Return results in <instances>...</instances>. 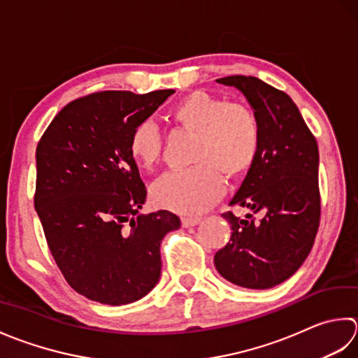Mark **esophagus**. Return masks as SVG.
Returning a JSON list of instances; mask_svg holds the SVG:
<instances>
[{"label":"esophagus","instance_id":"esophagus-1","mask_svg":"<svg viewBox=\"0 0 358 358\" xmlns=\"http://www.w3.org/2000/svg\"><path fill=\"white\" fill-rule=\"evenodd\" d=\"M201 222V217H182V225L184 227H193Z\"/></svg>","mask_w":358,"mask_h":358}]
</instances>
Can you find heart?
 Returning <instances> with one entry per match:
<instances>
[{"instance_id":"heart-1","label":"heart","mask_w":358,"mask_h":358,"mask_svg":"<svg viewBox=\"0 0 358 358\" xmlns=\"http://www.w3.org/2000/svg\"><path fill=\"white\" fill-rule=\"evenodd\" d=\"M170 117L196 141L187 170L166 173L151 188L155 206L198 215L210 208L224 192L221 173L236 179L249 173L258 159L261 128L250 108L229 103L206 91H194L171 108ZM129 156L142 170L151 171L162 157V138L151 122L137 125L129 136Z\"/></svg>"}]
</instances>
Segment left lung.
Segmentation results:
<instances>
[{"label": "left lung", "instance_id": "obj_1", "mask_svg": "<svg viewBox=\"0 0 358 358\" xmlns=\"http://www.w3.org/2000/svg\"><path fill=\"white\" fill-rule=\"evenodd\" d=\"M216 82L243 92L259 122L258 159L230 206L247 207L262 217L222 215L233 233L216 252L215 266L236 286L271 289L301 267L317 236L322 211L317 141L286 92L250 76Z\"/></svg>", "mask_w": 358, "mask_h": 358}]
</instances>
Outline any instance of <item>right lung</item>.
<instances>
[{"mask_svg":"<svg viewBox=\"0 0 358 358\" xmlns=\"http://www.w3.org/2000/svg\"><path fill=\"white\" fill-rule=\"evenodd\" d=\"M174 91H101L58 113L36 147L35 210L64 280L109 306L141 300L160 278V243L180 220L141 215L147 188L128 142Z\"/></svg>","mask_w":358,"mask_h":358,"instance_id":"obj_1","label":"right lung"}]
</instances>
